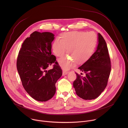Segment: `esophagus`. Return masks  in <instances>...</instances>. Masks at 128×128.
Instances as JSON below:
<instances>
[{"mask_svg":"<svg viewBox=\"0 0 128 128\" xmlns=\"http://www.w3.org/2000/svg\"><path fill=\"white\" fill-rule=\"evenodd\" d=\"M68 72H69L68 71H66L63 70V72H62V75H63V76H64L67 74H68Z\"/></svg>","mask_w":128,"mask_h":128,"instance_id":"34e87169","label":"esophagus"}]
</instances>
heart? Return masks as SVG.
I'll return each instance as SVG.
<instances>
[{
    "label": "heart",
    "instance_id": "1",
    "mask_svg": "<svg viewBox=\"0 0 128 128\" xmlns=\"http://www.w3.org/2000/svg\"><path fill=\"white\" fill-rule=\"evenodd\" d=\"M60 38L55 39L52 44L54 53L62 57L66 51L70 57L58 60L60 66L64 70L74 67L77 62L82 63L92 56L97 44V36L92 31H72L61 34Z\"/></svg>",
    "mask_w": 128,
    "mask_h": 128
}]
</instances>
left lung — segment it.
<instances>
[{
	"instance_id": "left-lung-1",
	"label": "left lung",
	"mask_w": 128,
	"mask_h": 128,
	"mask_svg": "<svg viewBox=\"0 0 128 128\" xmlns=\"http://www.w3.org/2000/svg\"><path fill=\"white\" fill-rule=\"evenodd\" d=\"M78 69L84 72L86 76L76 73L77 78L73 85L76 95L84 100L96 99L105 88L111 70L107 44L99 33L96 51Z\"/></svg>"
}]
</instances>
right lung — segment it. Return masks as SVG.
I'll use <instances>...</instances> for the list:
<instances>
[{"label":"right lung","mask_w":128,"mask_h":128,"mask_svg":"<svg viewBox=\"0 0 128 128\" xmlns=\"http://www.w3.org/2000/svg\"><path fill=\"white\" fill-rule=\"evenodd\" d=\"M54 35L50 32H33L22 45L16 67L22 85L34 99L45 102L56 93V83L62 75L61 67L52 54V42ZM55 62L52 70L47 68Z\"/></svg>","instance_id":"add662e5"}]
</instances>
